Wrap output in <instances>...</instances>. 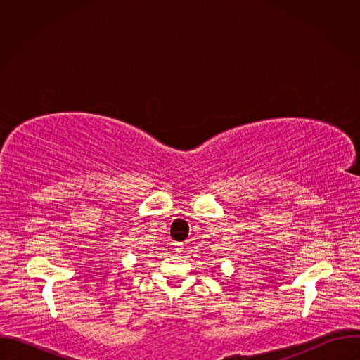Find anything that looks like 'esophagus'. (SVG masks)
Returning <instances> with one entry per match:
<instances>
[{"mask_svg": "<svg viewBox=\"0 0 360 360\" xmlns=\"http://www.w3.org/2000/svg\"><path fill=\"white\" fill-rule=\"evenodd\" d=\"M184 249H185V243H184V242H175V243H174V250H175V252L181 253Z\"/></svg>", "mask_w": 360, "mask_h": 360, "instance_id": "esophagus-1", "label": "esophagus"}]
</instances>
